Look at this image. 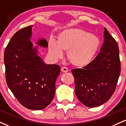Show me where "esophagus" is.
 I'll return each instance as SVG.
<instances>
[{"mask_svg":"<svg viewBox=\"0 0 126 126\" xmlns=\"http://www.w3.org/2000/svg\"><path fill=\"white\" fill-rule=\"evenodd\" d=\"M61 71L63 72V73H67V72L68 71V69L67 68L63 67L61 68Z\"/></svg>","mask_w":126,"mask_h":126,"instance_id":"34e87169","label":"esophagus"}]
</instances>
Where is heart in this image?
Masks as SVG:
<instances>
[{
  "instance_id": "heart-1",
  "label": "heart",
  "mask_w": 126,
  "mask_h": 126,
  "mask_svg": "<svg viewBox=\"0 0 126 126\" xmlns=\"http://www.w3.org/2000/svg\"><path fill=\"white\" fill-rule=\"evenodd\" d=\"M100 40L95 35L78 29L65 30L58 36L57 43L50 40L49 52L55 59L63 57V51L67 52V57L73 65L83 67L87 65L96 55Z\"/></svg>"
}]
</instances>
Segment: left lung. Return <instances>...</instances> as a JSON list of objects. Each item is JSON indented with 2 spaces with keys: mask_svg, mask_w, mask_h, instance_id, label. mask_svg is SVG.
<instances>
[{
  "mask_svg": "<svg viewBox=\"0 0 126 126\" xmlns=\"http://www.w3.org/2000/svg\"><path fill=\"white\" fill-rule=\"evenodd\" d=\"M104 38L95 59L83 68L71 70L75 94L83 105L90 108L102 105L111 98L121 73L118 44L106 28Z\"/></svg>",
  "mask_w": 126,
  "mask_h": 126,
  "instance_id": "left-lung-1",
  "label": "left lung"
}]
</instances>
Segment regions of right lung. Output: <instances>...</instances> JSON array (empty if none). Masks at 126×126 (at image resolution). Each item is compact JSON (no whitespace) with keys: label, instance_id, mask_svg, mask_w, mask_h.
Wrapping results in <instances>:
<instances>
[{"label":"right lung","instance_id":"add662e5","mask_svg":"<svg viewBox=\"0 0 126 126\" xmlns=\"http://www.w3.org/2000/svg\"><path fill=\"white\" fill-rule=\"evenodd\" d=\"M32 25L19 30L11 38L4 52L6 81L21 105L32 110H43L54 97L58 65L46 64L38 55L30 39ZM37 45L48 46L46 39Z\"/></svg>","mask_w":126,"mask_h":126}]
</instances>
